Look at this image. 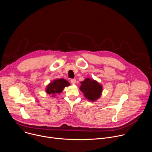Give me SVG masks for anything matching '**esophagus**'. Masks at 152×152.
<instances>
[{
    "mask_svg": "<svg viewBox=\"0 0 152 152\" xmlns=\"http://www.w3.org/2000/svg\"><path fill=\"white\" fill-rule=\"evenodd\" d=\"M70 82L72 84H75L76 82V80L75 79H72L70 80Z\"/></svg>",
    "mask_w": 152,
    "mask_h": 152,
    "instance_id": "34e87169",
    "label": "esophagus"
}]
</instances>
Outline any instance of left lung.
Wrapping results in <instances>:
<instances>
[{"label": "left lung", "mask_w": 152, "mask_h": 152, "mask_svg": "<svg viewBox=\"0 0 152 152\" xmlns=\"http://www.w3.org/2000/svg\"><path fill=\"white\" fill-rule=\"evenodd\" d=\"M80 83V90L83 93L86 99L94 102L100 97L103 86L97 81L90 78H86Z\"/></svg>", "instance_id": "left-lung-1"}]
</instances>
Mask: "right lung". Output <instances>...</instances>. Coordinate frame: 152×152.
<instances>
[{
	"instance_id": "1",
	"label": "right lung",
	"mask_w": 152,
	"mask_h": 152,
	"mask_svg": "<svg viewBox=\"0 0 152 152\" xmlns=\"http://www.w3.org/2000/svg\"><path fill=\"white\" fill-rule=\"evenodd\" d=\"M70 83L64 79H56L49 83L46 88V92L55 97L56 94L61 93L65 87L69 86Z\"/></svg>"
}]
</instances>
